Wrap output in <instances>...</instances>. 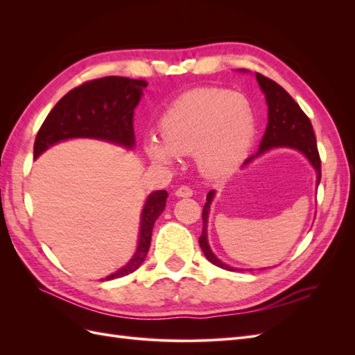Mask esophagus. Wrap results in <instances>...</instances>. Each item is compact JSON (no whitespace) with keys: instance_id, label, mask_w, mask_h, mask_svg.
Segmentation results:
<instances>
[{"instance_id":"obj_1","label":"esophagus","mask_w":355,"mask_h":355,"mask_svg":"<svg viewBox=\"0 0 355 355\" xmlns=\"http://www.w3.org/2000/svg\"><path fill=\"white\" fill-rule=\"evenodd\" d=\"M176 197H182V198H188V197H192V194H194V191H192L189 187H180L176 189Z\"/></svg>"}]
</instances>
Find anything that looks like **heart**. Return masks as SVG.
<instances>
[{"instance_id":"heart-1","label":"heart","mask_w":355,"mask_h":355,"mask_svg":"<svg viewBox=\"0 0 355 355\" xmlns=\"http://www.w3.org/2000/svg\"><path fill=\"white\" fill-rule=\"evenodd\" d=\"M161 139L149 136L145 154L154 164L173 168L179 157L194 154L202 175L223 178L237 170L256 136V115L239 93L192 90L170 105L159 120Z\"/></svg>"}]
</instances>
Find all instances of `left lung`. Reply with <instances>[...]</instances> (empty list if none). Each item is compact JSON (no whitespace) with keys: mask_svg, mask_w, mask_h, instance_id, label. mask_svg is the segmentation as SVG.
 <instances>
[{"mask_svg":"<svg viewBox=\"0 0 355 355\" xmlns=\"http://www.w3.org/2000/svg\"><path fill=\"white\" fill-rule=\"evenodd\" d=\"M244 71L245 69H240ZM256 80L259 83V87L262 89L266 105H268V124L265 135L259 145V151L250 158L244 161V166L250 164L252 161L257 157H261L263 153L270 151L274 148H290L296 149L300 154H304L306 159L314 167L317 173V187L320 185L321 179V161L317 149V141L315 135L313 130V124H311L309 118L305 115V112L300 110V106L293 101L280 84L275 81L263 77L261 73H256ZM216 192L210 191L206 198V204L202 209V234L198 240L201 250L204 256L207 257V261L213 265L228 271H235L237 268H232L227 263L219 261L214 253L211 252L209 241H207V220H209V211L210 204L214 198Z\"/></svg>","mask_w":355,"mask_h":355,"instance_id":"left-lung-1","label":"left lung"}]
</instances>
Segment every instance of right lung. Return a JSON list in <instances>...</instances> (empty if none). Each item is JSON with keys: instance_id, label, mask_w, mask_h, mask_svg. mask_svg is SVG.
I'll return each mask as SVG.
<instances>
[{"instance_id": "1", "label": "right lung", "mask_w": 355, "mask_h": 355, "mask_svg": "<svg viewBox=\"0 0 355 355\" xmlns=\"http://www.w3.org/2000/svg\"><path fill=\"white\" fill-rule=\"evenodd\" d=\"M148 83L125 77H103L72 89L55 105L42 123L34 144V158L68 139H98L133 149V115ZM167 191L149 194L141 214L139 243L132 259L116 272L102 278L114 280L135 272L151 245L154 223L166 207Z\"/></svg>"}]
</instances>
